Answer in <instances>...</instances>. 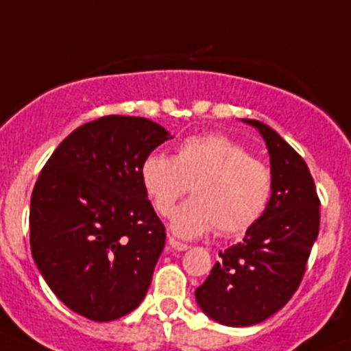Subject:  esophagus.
Here are the masks:
<instances>
[{
	"mask_svg": "<svg viewBox=\"0 0 351 351\" xmlns=\"http://www.w3.org/2000/svg\"><path fill=\"white\" fill-rule=\"evenodd\" d=\"M168 243H169V247L173 248V250H178V252H183V250H186V248H189V245L182 243V241H178L176 238H171V237L168 238Z\"/></svg>",
	"mask_w": 351,
	"mask_h": 351,
	"instance_id": "obj_1",
	"label": "esophagus"
}]
</instances>
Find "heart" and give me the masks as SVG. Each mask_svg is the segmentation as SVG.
Wrapping results in <instances>:
<instances>
[{
  "mask_svg": "<svg viewBox=\"0 0 351 351\" xmlns=\"http://www.w3.org/2000/svg\"><path fill=\"white\" fill-rule=\"evenodd\" d=\"M141 180L161 216H169L192 186L193 199L182 204L171 219L173 231L183 238L206 234L214 226L223 237L245 233L266 213L273 192L269 168L224 135L185 138L175 158L149 154Z\"/></svg>",
  "mask_w": 351,
  "mask_h": 351,
  "instance_id": "b5f03b06",
  "label": "heart"
}]
</instances>
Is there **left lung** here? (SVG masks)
Masks as SVG:
<instances>
[{"mask_svg": "<svg viewBox=\"0 0 351 351\" xmlns=\"http://www.w3.org/2000/svg\"><path fill=\"white\" fill-rule=\"evenodd\" d=\"M243 121L266 141L273 192L243 241L219 252L221 261L195 290L206 315L233 328L258 324L288 304L300 287L321 223V200L304 158L271 127Z\"/></svg>", "mask_w": 351, "mask_h": 351, "instance_id": "left-lung-1", "label": "left lung"}]
</instances>
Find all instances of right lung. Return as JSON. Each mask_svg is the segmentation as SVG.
Wrapping results in <instances>:
<instances>
[{
  "instance_id": "1",
  "label": "right lung",
  "mask_w": 351,
  "mask_h": 351,
  "mask_svg": "<svg viewBox=\"0 0 351 351\" xmlns=\"http://www.w3.org/2000/svg\"><path fill=\"white\" fill-rule=\"evenodd\" d=\"M169 134L141 117L97 118L44 165L30 199V250L70 311L96 322L130 314L151 287L166 228L141 180Z\"/></svg>"
}]
</instances>
